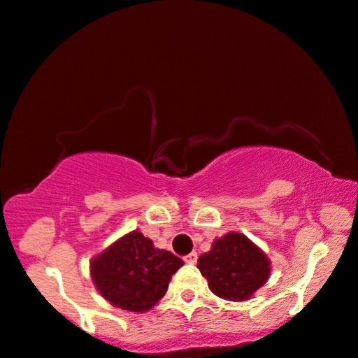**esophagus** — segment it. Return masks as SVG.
Wrapping results in <instances>:
<instances>
[{
  "instance_id": "34e87169",
  "label": "esophagus",
  "mask_w": 358,
  "mask_h": 358,
  "mask_svg": "<svg viewBox=\"0 0 358 358\" xmlns=\"http://www.w3.org/2000/svg\"><path fill=\"white\" fill-rule=\"evenodd\" d=\"M196 260H199V255H196V252H192L189 255L184 257V262L189 263V265H195Z\"/></svg>"
}]
</instances>
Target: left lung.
Listing matches in <instances>:
<instances>
[{"label": "left lung", "instance_id": "1", "mask_svg": "<svg viewBox=\"0 0 358 358\" xmlns=\"http://www.w3.org/2000/svg\"><path fill=\"white\" fill-rule=\"evenodd\" d=\"M199 269L217 297L239 302L266 282L269 262L245 236L229 232L199 258Z\"/></svg>", "mask_w": 358, "mask_h": 358}]
</instances>
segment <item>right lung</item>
Instances as JSON below:
<instances>
[{"label": "right lung", "instance_id": "1", "mask_svg": "<svg viewBox=\"0 0 358 358\" xmlns=\"http://www.w3.org/2000/svg\"><path fill=\"white\" fill-rule=\"evenodd\" d=\"M182 265L174 253L155 248L148 237L134 231L93 258L92 278L115 307L145 312L163 297L171 276Z\"/></svg>", "mask_w": 358, "mask_h": 358}]
</instances>
